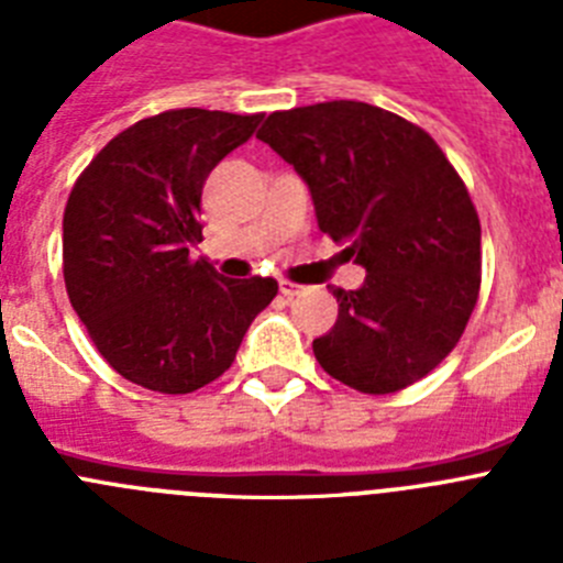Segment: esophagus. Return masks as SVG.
<instances>
[{"label":"esophagus","mask_w":563,"mask_h":563,"mask_svg":"<svg viewBox=\"0 0 563 563\" xmlns=\"http://www.w3.org/2000/svg\"><path fill=\"white\" fill-rule=\"evenodd\" d=\"M278 290H282V296L292 298V296H298V292H301V285L290 282V278H282V282H278Z\"/></svg>","instance_id":"1"}]
</instances>
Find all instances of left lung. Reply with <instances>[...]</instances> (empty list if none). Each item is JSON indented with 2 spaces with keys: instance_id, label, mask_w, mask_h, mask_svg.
<instances>
[{
  "instance_id": "1",
  "label": "left lung",
  "mask_w": 563,
  "mask_h": 563,
  "mask_svg": "<svg viewBox=\"0 0 563 563\" xmlns=\"http://www.w3.org/2000/svg\"><path fill=\"white\" fill-rule=\"evenodd\" d=\"M310 186L318 228L366 271L335 287L316 361L363 395L429 375L460 343L482 282V228L465 183L426 129L361 101L267 114L258 129Z\"/></svg>"
}]
</instances>
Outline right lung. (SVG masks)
I'll list each match as a JSON object with an SVG mask.
<instances>
[{
	"mask_svg": "<svg viewBox=\"0 0 563 563\" xmlns=\"http://www.w3.org/2000/svg\"><path fill=\"white\" fill-rule=\"evenodd\" d=\"M262 114L168 109L123 129L92 157L64 208V285L118 375L188 395L236 357L276 278H222L206 258L200 200L211 168Z\"/></svg>",
	"mask_w": 563,
	"mask_h": 563,
	"instance_id": "1",
	"label": "right lung"
}]
</instances>
